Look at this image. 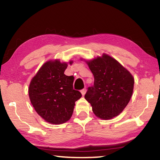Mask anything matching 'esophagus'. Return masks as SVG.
<instances>
[{"label": "esophagus", "mask_w": 160, "mask_h": 160, "mask_svg": "<svg viewBox=\"0 0 160 160\" xmlns=\"http://www.w3.org/2000/svg\"><path fill=\"white\" fill-rule=\"evenodd\" d=\"M86 91H87V90L85 88H84V89H82V90H81L80 92H81V94H82V96H84L85 94V93H86Z\"/></svg>", "instance_id": "obj_1"}]
</instances>
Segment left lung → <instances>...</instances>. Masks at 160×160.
I'll use <instances>...</instances> for the list:
<instances>
[{
    "label": "left lung",
    "instance_id": "left-lung-1",
    "mask_svg": "<svg viewBox=\"0 0 160 160\" xmlns=\"http://www.w3.org/2000/svg\"><path fill=\"white\" fill-rule=\"evenodd\" d=\"M94 78L85 98L97 117L109 120L123 112L131 99L134 78L122 65L106 53L86 61Z\"/></svg>",
    "mask_w": 160,
    "mask_h": 160
}]
</instances>
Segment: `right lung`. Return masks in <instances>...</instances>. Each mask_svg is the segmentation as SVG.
<instances>
[{
	"mask_svg": "<svg viewBox=\"0 0 160 160\" xmlns=\"http://www.w3.org/2000/svg\"><path fill=\"white\" fill-rule=\"evenodd\" d=\"M69 63L71 65L72 61ZM68 63L58 59L42 65L29 86V97L34 109L41 117L51 124H62L71 118L75 102L82 94L73 90V76L64 72Z\"/></svg>",
	"mask_w": 160,
	"mask_h": 160,
	"instance_id": "obj_1",
	"label": "right lung"
}]
</instances>
